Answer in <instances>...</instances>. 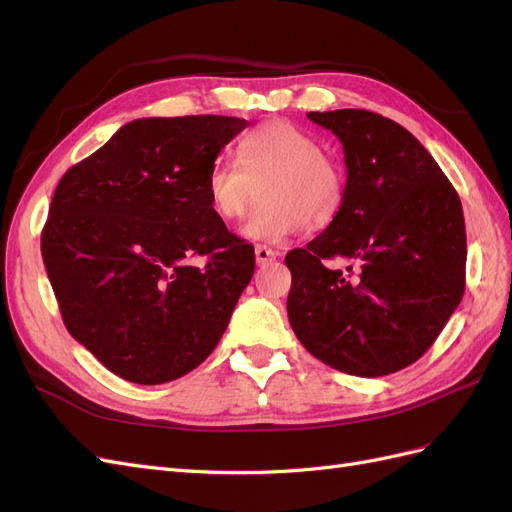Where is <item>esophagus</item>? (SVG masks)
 Returning <instances> with one entry per match:
<instances>
[{"label": "esophagus", "instance_id": "1", "mask_svg": "<svg viewBox=\"0 0 512 512\" xmlns=\"http://www.w3.org/2000/svg\"><path fill=\"white\" fill-rule=\"evenodd\" d=\"M254 254H256V262H258V265H267V262H271V260L277 258V252L271 250V247H267V245H256Z\"/></svg>", "mask_w": 512, "mask_h": 512}]
</instances>
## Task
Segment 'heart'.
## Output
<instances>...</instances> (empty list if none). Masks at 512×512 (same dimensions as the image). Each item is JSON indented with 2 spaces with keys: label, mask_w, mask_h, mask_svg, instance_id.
<instances>
[{
  "label": "heart",
  "mask_w": 512,
  "mask_h": 512,
  "mask_svg": "<svg viewBox=\"0 0 512 512\" xmlns=\"http://www.w3.org/2000/svg\"><path fill=\"white\" fill-rule=\"evenodd\" d=\"M237 164L218 162L207 175L209 207L224 220H239L260 185L262 203L243 226L252 241L280 243L309 224H331L346 196L344 170L320 151L312 134L284 119L247 132L235 149Z\"/></svg>",
  "instance_id": "obj_1"
}]
</instances>
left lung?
Wrapping results in <instances>:
<instances>
[{
	"instance_id": "8db88e82",
	"label": "left lung",
	"mask_w": 512,
	"mask_h": 512,
	"mask_svg": "<svg viewBox=\"0 0 512 512\" xmlns=\"http://www.w3.org/2000/svg\"><path fill=\"white\" fill-rule=\"evenodd\" d=\"M344 145L346 196L327 230L286 254L288 320L316 359L389 376L429 350L466 288L461 200L431 153L361 108L307 113ZM342 257L346 272L328 262Z\"/></svg>"
}]
</instances>
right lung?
Instances as JSON below:
<instances>
[{"label": "right lung", "instance_id": "right-lung-1", "mask_svg": "<svg viewBox=\"0 0 512 512\" xmlns=\"http://www.w3.org/2000/svg\"><path fill=\"white\" fill-rule=\"evenodd\" d=\"M250 123L136 119L57 183L40 250L61 318L119 378L164 384L203 363L254 275V247L205 192Z\"/></svg>", "mask_w": 512, "mask_h": 512}]
</instances>
